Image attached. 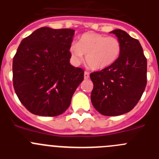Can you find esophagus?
<instances>
[{
    "mask_svg": "<svg viewBox=\"0 0 159 159\" xmlns=\"http://www.w3.org/2000/svg\"><path fill=\"white\" fill-rule=\"evenodd\" d=\"M89 78V73L87 72V71H85V73H84V78L85 79H88Z\"/></svg>",
    "mask_w": 159,
    "mask_h": 159,
    "instance_id": "esophagus-1",
    "label": "esophagus"
}]
</instances>
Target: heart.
<instances>
[{"mask_svg":"<svg viewBox=\"0 0 159 159\" xmlns=\"http://www.w3.org/2000/svg\"><path fill=\"white\" fill-rule=\"evenodd\" d=\"M122 46L116 37L95 32H86L80 36L78 43L70 48L74 62L78 63L85 55V62L90 69L101 70L116 62L120 55Z\"/></svg>","mask_w":159,"mask_h":159,"instance_id":"obj_1","label":"heart"}]
</instances>
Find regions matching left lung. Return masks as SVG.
<instances>
[{
	"label": "left lung",
	"instance_id": "8db88e82",
	"mask_svg": "<svg viewBox=\"0 0 159 159\" xmlns=\"http://www.w3.org/2000/svg\"><path fill=\"white\" fill-rule=\"evenodd\" d=\"M120 41L118 59L106 69L90 74L91 101L98 112L116 116L127 113L140 100L147 85V58L138 39L120 29L111 31Z\"/></svg>",
	"mask_w": 159,
	"mask_h": 159
}]
</instances>
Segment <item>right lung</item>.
<instances>
[{
  "instance_id": "obj_1",
  "label": "right lung",
  "mask_w": 159,
  "mask_h": 159,
  "mask_svg": "<svg viewBox=\"0 0 159 159\" xmlns=\"http://www.w3.org/2000/svg\"><path fill=\"white\" fill-rule=\"evenodd\" d=\"M74 30L43 27L24 38L12 61L13 87L30 112L61 115L84 79V70L70 63Z\"/></svg>"
}]
</instances>
